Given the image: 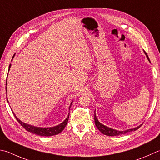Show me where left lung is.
Returning <instances> with one entry per match:
<instances>
[{
    "label": "left lung",
    "instance_id": "1",
    "mask_svg": "<svg viewBox=\"0 0 160 160\" xmlns=\"http://www.w3.org/2000/svg\"><path fill=\"white\" fill-rule=\"evenodd\" d=\"M145 54L147 57V59H148V61L150 62V59L148 55L146 54V52L144 51ZM94 121H95V124H96V126L97 127V128L101 131V132L103 134H105V135H108V136H118V135H121V134H126L128 133L129 132H131V131H135L137 129H139V128L142 126V125H140V126H137V128H132V129H128L126 130H123V131H119V130H114V129H112V128H109L108 126H105L104 125H102L101 123H100L99 121L98 120V118H97L96 116V113L94 114Z\"/></svg>",
    "mask_w": 160,
    "mask_h": 160
}]
</instances>
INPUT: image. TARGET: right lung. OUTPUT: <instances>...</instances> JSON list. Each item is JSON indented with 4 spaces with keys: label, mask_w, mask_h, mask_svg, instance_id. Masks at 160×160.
<instances>
[{
    "label": "right lung",
    "mask_w": 160,
    "mask_h": 160,
    "mask_svg": "<svg viewBox=\"0 0 160 160\" xmlns=\"http://www.w3.org/2000/svg\"><path fill=\"white\" fill-rule=\"evenodd\" d=\"M14 55L13 57H12V59L14 58ZM10 67H11V64H9L8 71H9V69H10ZM7 78H8V77H7ZM7 84L8 83H7V82H6V86H7ZM5 89H6V93H7L8 92L7 87H5ZM7 101L8 102V97H7ZM72 102H73V101H72L71 103L69 109L71 108ZM12 112H13V114L15 117L16 119H17L18 123H19L21 125V126L25 128V129L28 130V132H32L34 134H37V135H39V136H45V137H50V136L55 135V134H58L59 133H60L64 129V128L66 127V126H67V124L68 123V118H69V114H68L67 118H66V119L63 122H62V123L58 125V126H54V127H50V128H40V127H35V126H31V125L23 123V122H22L21 120L18 119V118L17 117V116H16L15 114L14 113L13 111H12Z\"/></svg>",
    "instance_id": "obj_1"
}]
</instances>
